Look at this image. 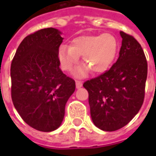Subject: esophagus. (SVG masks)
I'll use <instances>...</instances> for the list:
<instances>
[{"instance_id": "34e87169", "label": "esophagus", "mask_w": 156, "mask_h": 156, "mask_svg": "<svg viewBox=\"0 0 156 156\" xmlns=\"http://www.w3.org/2000/svg\"><path fill=\"white\" fill-rule=\"evenodd\" d=\"M83 86V83L81 81H76V88H80Z\"/></svg>"}]
</instances>
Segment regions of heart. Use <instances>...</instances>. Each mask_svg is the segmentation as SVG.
<instances>
[{"mask_svg": "<svg viewBox=\"0 0 156 156\" xmlns=\"http://www.w3.org/2000/svg\"><path fill=\"white\" fill-rule=\"evenodd\" d=\"M118 49L117 38L110 33L80 36L73 39L69 47L61 46L58 57L61 68L70 72L82 56L84 65L74 72L76 77L81 78L87 75L89 70L96 74L107 71L115 60Z\"/></svg>", "mask_w": 156, "mask_h": 156, "instance_id": "b5f03b06", "label": "heart"}]
</instances>
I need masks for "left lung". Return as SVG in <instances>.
<instances>
[{"mask_svg": "<svg viewBox=\"0 0 156 156\" xmlns=\"http://www.w3.org/2000/svg\"><path fill=\"white\" fill-rule=\"evenodd\" d=\"M119 57L111 68L83 83L88 92L92 120L104 131L125 126L143 105L147 61L134 37L120 32Z\"/></svg>", "mask_w": 156, "mask_h": 156, "instance_id": "8db88e82", "label": "left lung"}]
</instances>
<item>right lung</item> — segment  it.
<instances>
[{
  "label": "right lung",
  "mask_w": 156,
  "mask_h": 156,
  "mask_svg": "<svg viewBox=\"0 0 156 156\" xmlns=\"http://www.w3.org/2000/svg\"><path fill=\"white\" fill-rule=\"evenodd\" d=\"M58 29H41L22 40L11 66L12 99L29 126L51 132L63 120L65 105L75 81L59 68L58 53L63 37Z\"/></svg>",
  "instance_id": "add662e5"
}]
</instances>
